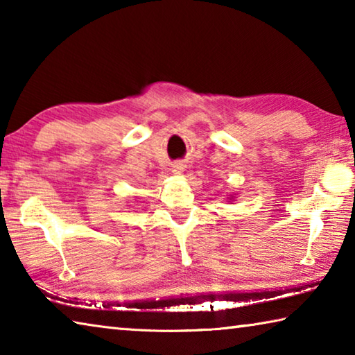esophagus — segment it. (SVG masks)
Masks as SVG:
<instances>
[{
    "mask_svg": "<svg viewBox=\"0 0 355 355\" xmlns=\"http://www.w3.org/2000/svg\"><path fill=\"white\" fill-rule=\"evenodd\" d=\"M183 171H184L183 164H175V166H173V169H172V172L175 173V175H182Z\"/></svg>",
    "mask_w": 355,
    "mask_h": 355,
    "instance_id": "obj_1",
    "label": "esophagus"
}]
</instances>
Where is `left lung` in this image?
<instances>
[{
    "mask_svg": "<svg viewBox=\"0 0 355 355\" xmlns=\"http://www.w3.org/2000/svg\"><path fill=\"white\" fill-rule=\"evenodd\" d=\"M228 199H230V200H232V199H235V196H230V197H228Z\"/></svg>",
    "mask_w": 355,
    "mask_h": 355,
    "instance_id": "left-lung-1",
    "label": "left lung"
}]
</instances>
